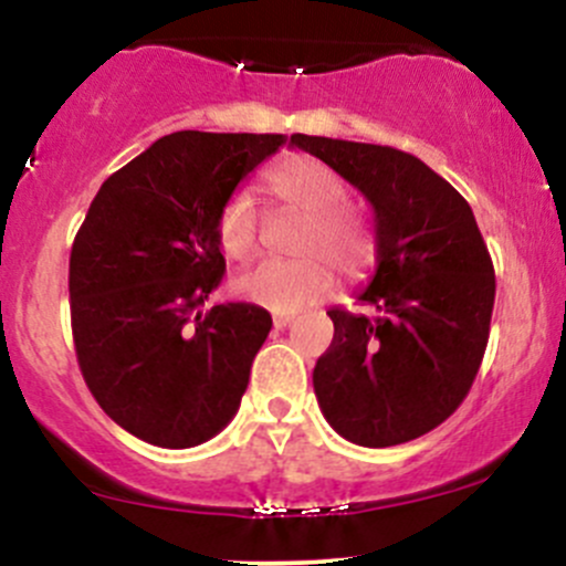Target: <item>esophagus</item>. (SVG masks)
Instances as JSON below:
<instances>
[{
	"instance_id": "obj_1",
	"label": "esophagus",
	"mask_w": 566,
	"mask_h": 566,
	"mask_svg": "<svg viewBox=\"0 0 566 566\" xmlns=\"http://www.w3.org/2000/svg\"><path fill=\"white\" fill-rule=\"evenodd\" d=\"M290 323H293V317H284V314H276V317H273V328L276 331H284Z\"/></svg>"
}]
</instances>
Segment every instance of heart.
<instances>
[{
	"mask_svg": "<svg viewBox=\"0 0 566 566\" xmlns=\"http://www.w3.org/2000/svg\"><path fill=\"white\" fill-rule=\"evenodd\" d=\"M265 189L279 206L303 217L298 235L301 260H265L235 276L238 298L273 314H295L314 306L331 293L336 273L328 256L344 273H360L377 254L371 228L344 208L347 187L325 163L293 154L265 174ZM260 219L249 195L235 192L224 200L217 217V241L222 252L243 260L258 247Z\"/></svg>",
	"mask_w": 566,
	"mask_h": 566,
	"instance_id": "obj_1",
	"label": "heart"
}]
</instances>
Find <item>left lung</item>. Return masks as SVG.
<instances>
[{"mask_svg":"<svg viewBox=\"0 0 566 566\" xmlns=\"http://www.w3.org/2000/svg\"><path fill=\"white\" fill-rule=\"evenodd\" d=\"M374 208L377 273L358 298L377 317L331 308L333 342L314 366L325 420L363 448L412 442L472 388L496 279L467 200L407 151L293 135Z\"/></svg>","mask_w":566,"mask_h":566,"instance_id":"left-lung-1","label":"left lung"}]
</instances>
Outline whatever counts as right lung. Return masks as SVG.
<instances>
[{
    "label": "right lung",
    "mask_w": 566,
    "mask_h": 566,
    "mask_svg": "<svg viewBox=\"0 0 566 566\" xmlns=\"http://www.w3.org/2000/svg\"><path fill=\"white\" fill-rule=\"evenodd\" d=\"M284 135H165L99 187L70 252L83 379L111 420L157 448H195L233 420L271 331L254 303H219L217 217Z\"/></svg>",
    "instance_id": "obj_1"
}]
</instances>
